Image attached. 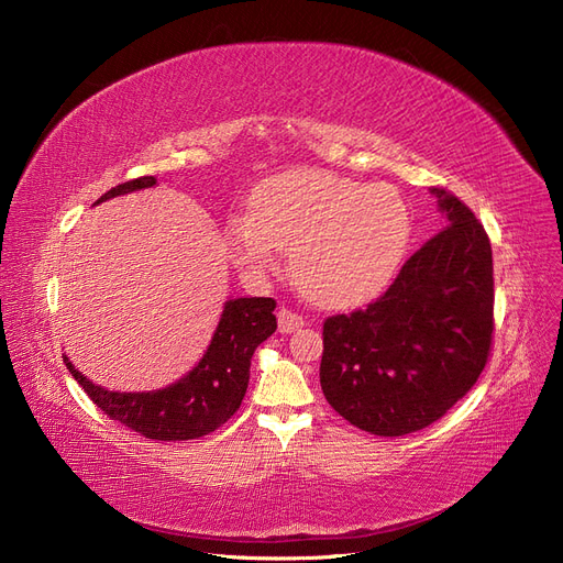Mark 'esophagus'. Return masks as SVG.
<instances>
[{"instance_id":"esophagus-1","label":"esophagus","mask_w":563,"mask_h":563,"mask_svg":"<svg viewBox=\"0 0 563 563\" xmlns=\"http://www.w3.org/2000/svg\"><path fill=\"white\" fill-rule=\"evenodd\" d=\"M301 327H303V317L299 312H294L291 308L278 310V331L280 333H291Z\"/></svg>"}]
</instances>
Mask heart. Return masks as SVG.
Masks as SVG:
<instances>
[{
    "instance_id": "heart-1",
    "label": "heart",
    "mask_w": 563,
    "mask_h": 563,
    "mask_svg": "<svg viewBox=\"0 0 563 563\" xmlns=\"http://www.w3.org/2000/svg\"><path fill=\"white\" fill-rule=\"evenodd\" d=\"M410 240V210L390 185L301 168L262 183L249 212L225 221L234 262L272 272L291 249V274L310 299L327 306L363 301L397 274Z\"/></svg>"
}]
</instances>
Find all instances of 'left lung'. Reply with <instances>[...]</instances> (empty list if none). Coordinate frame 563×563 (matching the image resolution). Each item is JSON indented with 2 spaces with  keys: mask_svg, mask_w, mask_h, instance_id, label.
<instances>
[{
  "mask_svg": "<svg viewBox=\"0 0 563 563\" xmlns=\"http://www.w3.org/2000/svg\"><path fill=\"white\" fill-rule=\"evenodd\" d=\"M433 196L445 225L376 301L323 321V397L374 435H404L440 420L490 356V240L452 191L435 187Z\"/></svg>",
  "mask_w": 563,
  "mask_h": 563,
  "instance_id": "1",
  "label": "left lung"
}]
</instances>
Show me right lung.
I'll list each match as a JSON object with an SVG mask.
<instances>
[{
  "label": "right lung",
  "mask_w": 563,
  "mask_h": 563,
  "mask_svg": "<svg viewBox=\"0 0 563 563\" xmlns=\"http://www.w3.org/2000/svg\"><path fill=\"white\" fill-rule=\"evenodd\" d=\"M155 183L153 175L136 177L109 189L98 202ZM274 310L276 301L264 297L228 301L202 361L185 378L157 393H109L77 372L66 356L64 363L107 418L151 440H194L217 431L242 406L253 351L278 327Z\"/></svg>",
  "instance_id": "1"
}]
</instances>
